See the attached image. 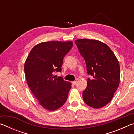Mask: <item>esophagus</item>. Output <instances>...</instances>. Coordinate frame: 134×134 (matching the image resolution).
Listing matches in <instances>:
<instances>
[{"instance_id":"esophagus-1","label":"esophagus","mask_w":134,"mask_h":134,"mask_svg":"<svg viewBox=\"0 0 134 134\" xmlns=\"http://www.w3.org/2000/svg\"><path fill=\"white\" fill-rule=\"evenodd\" d=\"M77 83V81H72V85H76Z\"/></svg>"}]
</instances>
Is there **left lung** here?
Masks as SVG:
<instances>
[{
    "mask_svg": "<svg viewBox=\"0 0 134 134\" xmlns=\"http://www.w3.org/2000/svg\"><path fill=\"white\" fill-rule=\"evenodd\" d=\"M75 44L85 59L88 78L83 92V100L88 106L100 108L110 102L120 81L119 62L107 45L96 40L79 39Z\"/></svg>",
    "mask_w": 134,
    "mask_h": 134,
    "instance_id": "obj_1",
    "label": "left lung"
}]
</instances>
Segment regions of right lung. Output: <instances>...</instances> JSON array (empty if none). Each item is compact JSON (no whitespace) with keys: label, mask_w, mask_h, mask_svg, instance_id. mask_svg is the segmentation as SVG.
Masks as SVG:
<instances>
[{"label":"right lung","mask_w":134,"mask_h":134,"mask_svg":"<svg viewBox=\"0 0 134 134\" xmlns=\"http://www.w3.org/2000/svg\"><path fill=\"white\" fill-rule=\"evenodd\" d=\"M72 47L71 41L43 42L36 45L25 63L24 71L29 89L40 105L55 110L66 102L71 83L54 76L62 71L63 58Z\"/></svg>","instance_id":"right-lung-1"}]
</instances>
